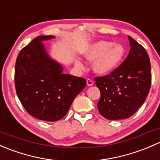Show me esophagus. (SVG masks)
<instances>
[{"label": "esophagus", "instance_id": "1", "mask_svg": "<svg viewBox=\"0 0 160 160\" xmlns=\"http://www.w3.org/2000/svg\"><path fill=\"white\" fill-rule=\"evenodd\" d=\"M87 84H88V86H89V87L93 86V80H90V79H88V80H87Z\"/></svg>", "mask_w": 160, "mask_h": 160}]
</instances>
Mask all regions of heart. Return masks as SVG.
<instances>
[{"label": "heart", "mask_w": 160, "mask_h": 160, "mask_svg": "<svg viewBox=\"0 0 160 160\" xmlns=\"http://www.w3.org/2000/svg\"><path fill=\"white\" fill-rule=\"evenodd\" d=\"M125 50L119 43L100 41L91 45L83 53V56L92 62V70L98 75H107L115 70L123 60ZM77 67L82 68L83 65L76 60Z\"/></svg>", "instance_id": "1"}]
</instances>
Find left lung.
<instances>
[{"instance_id":"obj_1","label":"left lung","mask_w":160,"mask_h":160,"mask_svg":"<svg viewBox=\"0 0 160 160\" xmlns=\"http://www.w3.org/2000/svg\"><path fill=\"white\" fill-rule=\"evenodd\" d=\"M131 49L124 62L111 73L95 77L101 92L100 114L109 120L128 118L145 102L151 86V65L142 46L128 36Z\"/></svg>"}]
</instances>
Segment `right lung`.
Returning <instances> with one entry per match:
<instances>
[{
    "mask_svg": "<svg viewBox=\"0 0 160 160\" xmlns=\"http://www.w3.org/2000/svg\"><path fill=\"white\" fill-rule=\"evenodd\" d=\"M53 38H34L19 52L14 70L16 93L24 108L48 122L62 118L87 83L84 78L63 73L62 66L49 57L42 42Z\"/></svg>",
    "mask_w": 160,
    "mask_h": 160,
    "instance_id": "obj_1",
    "label": "right lung"
}]
</instances>
